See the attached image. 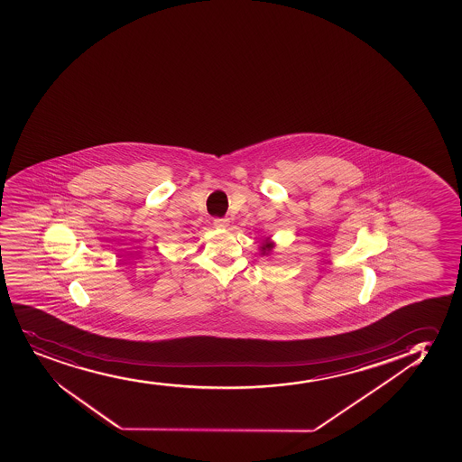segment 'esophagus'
<instances>
[{
	"label": "esophagus",
	"instance_id": "1",
	"mask_svg": "<svg viewBox=\"0 0 462 462\" xmlns=\"http://www.w3.org/2000/svg\"><path fill=\"white\" fill-rule=\"evenodd\" d=\"M228 223H230V221H228V218H215V219H213V224H215V227H219V228L227 227Z\"/></svg>",
	"mask_w": 462,
	"mask_h": 462
}]
</instances>
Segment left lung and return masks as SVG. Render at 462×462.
<instances>
[{
	"mask_svg": "<svg viewBox=\"0 0 462 462\" xmlns=\"http://www.w3.org/2000/svg\"><path fill=\"white\" fill-rule=\"evenodd\" d=\"M272 249H273V244L272 243H265L263 247H261V250H263V254H269V252H272Z\"/></svg>",
	"mask_w": 462,
	"mask_h": 462,
	"instance_id": "left-lung-1",
	"label": "left lung"
}]
</instances>
